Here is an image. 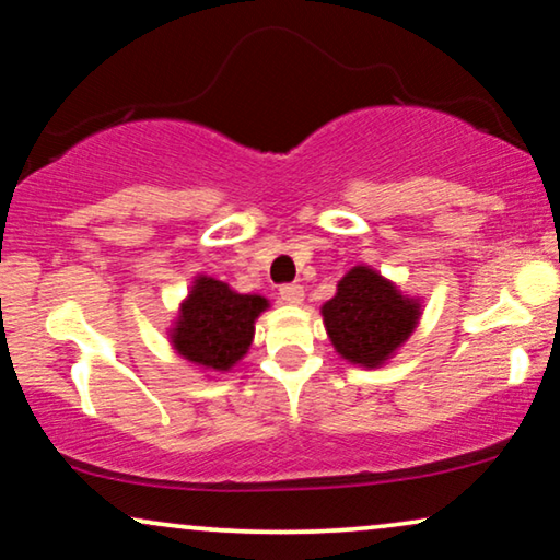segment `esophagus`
Here are the masks:
<instances>
[{"instance_id": "esophagus-1", "label": "esophagus", "mask_w": 560, "mask_h": 560, "mask_svg": "<svg viewBox=\"0 0 560 560\" xmlns=\"http://www.w3.org/2000/svg\"><path fill=\"white\" fill-rule=\"evenodd\" d=\"M279 296H281V302L284 304H302L304 302V287H300V284H287V287H281L279 289Z\"/></svg>"}]
</instances>
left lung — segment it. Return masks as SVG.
<instances>
[{"instance_id":"left-lung-1","label":"left lung","mask_w":560,"mask_h":560,"mask_svg":"<svg viewBox=\"0 0 560 560\" xmlns=\"http://www.w3.org/2000/svg\"><path fill=\"white\" fill-rule=\"evenodd\" d=\"M422 296L401 292L374 266L358 264L319 307L335 353L350 366L382 369L412 338L422 319Z\"/></svg>"}]
</instances>
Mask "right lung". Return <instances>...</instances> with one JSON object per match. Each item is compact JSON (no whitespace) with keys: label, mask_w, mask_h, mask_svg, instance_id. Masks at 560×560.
<instances>
[{"label":"right lung","mask_w":560,"mask_h":560,"mask_svg":"<svg viewBox=\"0 0 560 560\" xmlns=\"http://www.w3.org/2000/svg\"><path fill=\"white\" fill-rule=\"evenodd\" d=\"M268 307L266 296L241 294L228 281L197 273L171 319L168 342L205 376L228 374L248 355L256 319Z\"/></svg>","instance_id":"1"}]
</instances>
